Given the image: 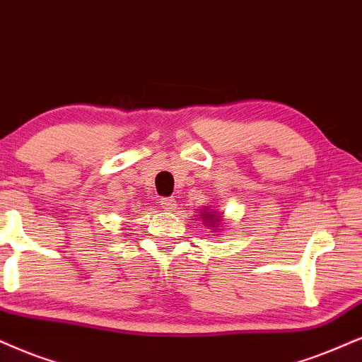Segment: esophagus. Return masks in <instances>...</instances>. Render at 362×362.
<instances>
[{"mask_svg": "<svg viewBox=\"0 0 362 362\" xmlns=\"http://www.w3.org/2000/svg\"><path fill=\"white\" fill-rule=\"evenodd\" d=\"M160 205H162L163 210L167 212H173L177 209V200L175 199H162L160 200Z\"/></svg>", "mask_w": 362, "mask_h": 362, "instance_id": "1", "label": "esophagus"}]
</instances>
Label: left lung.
I'll use <instances>...</instances> for the list:
<instances>
[{"mask_svg": "<svg viewBox=\"0 0 362 362\" xmlns=\"http://www.w3.org/2000/svg\"><path fill=\"white\" fill-rule=\"evenodd\" d=\"M222 212H218L215 207H210V205H205V207L200 210V218H202V223H205L210 228V232H218V228L222 227Z\"/></svg>", "mask_w": 362, "mask_h": 362, "instance_id": "obj_1", "label": "left lung"}]
</instances>
